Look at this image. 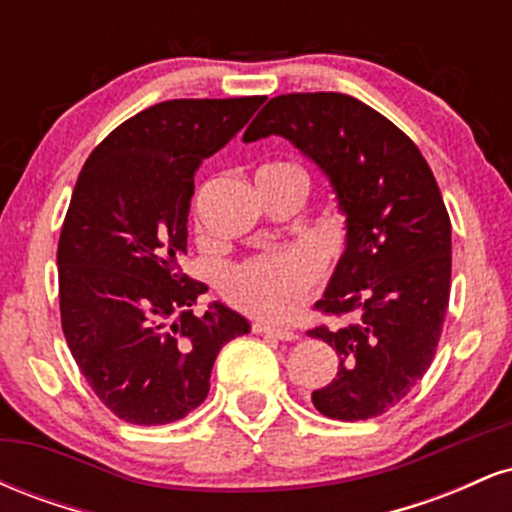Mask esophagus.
Masks as SVG:
<instances>
[{"instance_id": "34e87169", "label": "esophagus", "mask_w": 512, "mask_h": 512, "mask_svg": "<svg viewBox=\"0 0 512 512\" xmlns=\"http://www.w3.org/2000/svg\"><path fill=\"white\" fill-rule=\"evenodd\" d=\"M252 332L257 334H269V337H276L281 339V342H291V339H296V332L289 330V327H276V325H269V322H252Z\"/></svg>"}]
</instances>
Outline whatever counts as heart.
<instances>
[{"label":"heart","instance_id":"heart-1","mask_svg":"<svg viewBox=\"0 0 512 512\" xmlns=\"http://www.w3.org/2000/svg\"><path fill=\"white\" fill-rule=\"evenodd\" d=\"M264 168H291L301 173L293 163H269ZM320 274V252L310 245H293L240 262L228 272L223 289L231 303L245 313L264 320H286L301 308Z\"/></svg>","mask_w":512,"mask_h":512}]
</instances>
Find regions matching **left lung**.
<instances>
[{
    "instance_id": "1",
    "label": "left lung",
    "mask_w": 512,
    "mask_h": 512,
    "mask_svg": "<svg viewBox=\"0 0 512 512\" xmlns=\"http://www.w3.org/2000/svg\"><path fill=\"white\" fill-rule=\"evenodd\" d=\"M279 134L315 161L346 216V248L325 315H356L308 330L337 351V378L313 392L320 414L366 421L424 378L450 298V216L426 158L402 129L346 93H286L252 120L243 142Z\"/></svg>"
}]
</instances>
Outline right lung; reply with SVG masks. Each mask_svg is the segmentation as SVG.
Here are the masks:
<instances>
[{
	"label": "right lung",
	"mask_w": 512,
	"mask_h": 512,
	"mask_svg": "<svg viewBox=\"0 0 512 512\" xmlns=\"http://www.w3.org/2000/svg\"><path fill=\"white\" fill-rule=\"evenodd\" d=\"M262 103H156L115 127L81 168L57 245L62 332L86 383L127 424L161 426L197 409L221 346L250 332L221 303L192 313L207 286L178 260L199 166Z\"/></svg>",
	"instance_id": "right-lung-1"
}]
</instances>
